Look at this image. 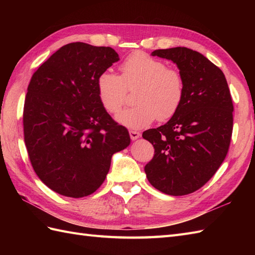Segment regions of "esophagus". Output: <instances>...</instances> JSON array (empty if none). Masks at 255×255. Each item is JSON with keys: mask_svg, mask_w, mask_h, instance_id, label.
Returning <instances> with one entry per match:
<instances>
[{"mask_svg": "<svg viewBox=\"0 0 255 255\" xmlns=\"http://www.w3.org/2000/svg\"><path fill=\"white\" fill-rule=\"evenodd\" d=\"M129 134H130L131 140H137L138 138H140V136H141V133L138 132V131H134V130L129 131Z\"/></svg>", "mask_w": 255, "mask_h": 255, "instance_id": "1", "label": "esophagus"}]
</instances>
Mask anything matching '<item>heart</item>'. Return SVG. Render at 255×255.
I'll list each match as a JSON object with an SVG mask.
<instances>
[{
  "mask_svg": "<svg viewBox=\"0 0 255 255\" xmlns=\"http://www.w3.org/2000/svg\"><path fill=\"white\" fill-rule=\"evenodd\" d=\"M121 77L111 71L102 72L96 81L99 100L104 110L117 114L126 104L128 91L134 92L131 108L116 116L117 122L128 128L140 129L153 123L169 121L175 115L184 99V80L176 69L137 51L126 58L121 67Z\"/></svg>",
  "mask_w": 255,
  "mask_h": 255,
  "instance_id": "b5f03b06",
  "label": "heart"
}]
</instances>
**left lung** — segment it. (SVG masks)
Masks as SVG:
<instances>
[{"label":"left lung","mask_w":255,"mask_h":255,"mask_svg":"<svg viewBox=\"0 0 255 255\" xmlns=\"http://www.w3.org/2000/svg\"><path fill=\"white\" fill-rule=\"evenodd\" d=\"M152 56L176 63L185 92L169 122L142 133L154 148L144 172L160 192L183 196L203 187L224 162L234 128V104L224 72L202 53L176 47L154 50Z\"/></svg>","instance_id":"8db88e82"}]
</instances>
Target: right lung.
<instances>
[{
    "mask_svg": "<svg viewBox=\"0 0 255 255\" xmlns=\"http://www.w3.org/2000/svg\"><path fill=\"white\" fill-rule=\"evenodd\" d=\"M118 53L71 42L32 74L24 104L27 152L41 182L67 197L89 196L105 181L112 155L130 144L129 132L99 100L96 81Z\"/></svg>",
    "mask_w": 255,
    "mask_h": 255,
    "instance_id": "right-lung-1",
    "label": "right lung"
}]
</instances>
